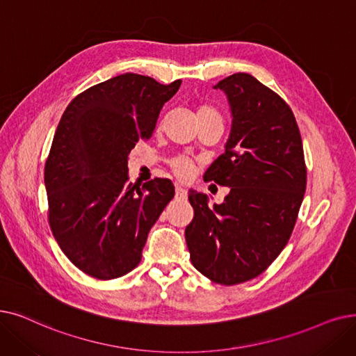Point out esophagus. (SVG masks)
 Instances as JSON below:
<instances>
[{"mask_svg":"<svg viewBox=\"0 0 356 356\" xmlns=\"http://www.w3.org/2000/svg\"><path fill=\"white\" fill-rule=\"evenodd\" d=\"M186 196H188L186 189L180 186V184H176V197L177 199H186Z\"/></svg>","mask_w":356,"mask_h":356,"instance_id":"esophagus-1","label":"esophagus"}]
</instances>
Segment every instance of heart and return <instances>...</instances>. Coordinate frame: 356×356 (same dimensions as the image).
Instances as JSON below:
<instances>
[{
    "label": "heart",
    "instance_id": "b5f03b06",
    "mask_svg": "<svg viewBox=\"0 0 356 356\" xmlns=\"http://www.w3.org/2000/svg\"><path fill=\"white\" fill-rule=\"evenodd\" d=\"M196 116H213V118H218V119L222 120L220 112L216 111L215 107L208 106V104L199 106ZM170 167H172V172H173L179 179H181V180L189 179V177L192 176V173H193V165H192V163H191L189 160H186V159H181V157L175 159V160L172 161V164H170Z\"/></svg>",
    "mask_w": 356,
    "mask_h": 356
}]
</instances>
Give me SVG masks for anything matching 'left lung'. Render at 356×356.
I'll return each mask as SVG.
<instances>
[{
	"label": "left lung",
	"mask_w": 356,
	"mask_h": 356,
	"mask_svg": "<svg viewBox=\"0 0 356 356\" xmlns=\"http://www.w3.org/2000/svg\"><path fill=\"white\" fill-rule=\"evenodd\" d=\"M225 91L233 127L205 181L228 186L221 205L189 191L193 221L186 243L193 266L215 284L237 285L264 273L296 227L307 186L301 134L288 103L253 75L237 72Z\"/></svg>",
	"instance_id": "obj_1"
}]
</instances>
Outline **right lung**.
I'll return each instance as SVG.
<instances>
[{"label":"right lung","mask_w":356,"mask_h":356,"mask_svg":"<svg viewBox=\"0 0 356 356\" xmlns=\"http://www.w3.org/2000/svg\"><path fill=\"white\" fill-rule=\"evenodd\" d=\"M181 81L127 72L74 97L44 163L48 222L71 264L102 281L140 265L151 227L175 197L168 179L128 183L129 152L151 138Z\"/></svg>","instance_id":"1"}]
</instances>
